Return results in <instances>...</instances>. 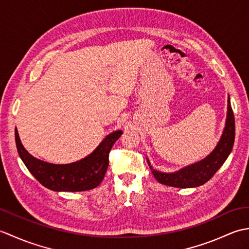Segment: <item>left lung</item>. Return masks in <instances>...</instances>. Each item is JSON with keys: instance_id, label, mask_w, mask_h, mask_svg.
<instances>
[{"instance_id": "left-lung-1", "label": "left lung", "mask_w": 249, "mask_h": 249, "mask_svg": "<svg viewBox=\"0 0 249 249\" xmlns=\"http://www.w3.org/2000/svg\"><path fill=\"white\" fill-rule=\"evenodd\" d=\"M234 136V115L231 108L230 98L228 97V112H227L225 129L219 142L212 153H210L202 160L195 162L193 165L172 173H165L155 170L151 166L150 160L146 158L147 165H149L154 178L163 185L178 188H192L200 186V185H203L208 182L210 178H212V177L217 172L218 169L223 166V163L228 158L232 151V147H233Z\"/></svg>"}]
</instances>
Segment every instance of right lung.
Wrapping results in <instances>:
<instances>
[{"instance_id": "1", "label": "right lung", "mask_w": 249, "mask_h": 249, "mask_svg": "<svg viewBox=\"0 0 249 249\" xmlns=\"http://www.w3.org/2000/svg\"><path fill=\"white\" fill-rule=\"evenodd\" d=\"M122 133L116 130L109 134L89 156L66 165L46 162L32 156L21 143L17 128L15 139L20 158L41 185L54 192H84L102 183L109 165V152Z\"/></svg>"}]
</instances>
